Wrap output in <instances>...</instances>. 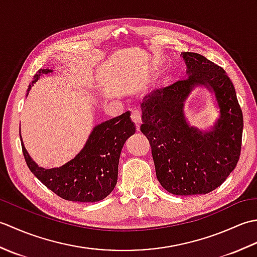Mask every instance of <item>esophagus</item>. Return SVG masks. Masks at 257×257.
I'll return each instance as SVG.
<instances>
[{"label": "esophagus", "instance_id": "esophagus-1", "mask_svg": "<svg viewBox=\"0 0 257 257\" xmlns=\"http://www.w3.org/2000/svg\"><path fill=\"white\" fill-rule=\"evenodd\" d=\"M132 120L135 122L136 127H137V130H139L140 122H141V114H140L139 110H137V109H134V110L132 111Z\"/></svg>", "mask_w": 257, "mask_h": 257}]
</instances>
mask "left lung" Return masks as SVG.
Wrapping results in <instances>:
<instances>
[{
    "label": "left lung",
    "instance_id": "left-lung-1",
    "mask_svg": "<svg viewBox=\"0 0 257 257\" xmlns=\"http://www.w3.org/2000/svg\"><path fill=\"white\" fill-rule=\"evenodd\" d=\"M188 78L154 89L141 102L140 130L151 146L158 181L174 195L205 194L225 181L241 154L243 113L225 70L183 52ZM198 86L215 94L220 116L210 130L190 126L184 103Z\"/></svg>",
    "mask_w": 257,
    "mask_h": 257
}]
</instances>
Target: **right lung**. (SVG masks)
Masks as SVG:
<instances>
[{
	"label": "right lung",
	"mask_w": 257,
	"mask_h": 257,
	"mask_svg": "<svg viewBox=\"0 0 257 257\" xmlns=\"http://www.w3.org/2000/svg\"><path fill=\"white\" fill-rule=\"evenodd\" d=\"M51 69H40L35 74L27 94L42 75ZM136 133V125L125 111L120 116L95 125L83 149L74 159L62 167H38L26 151L20 135L22 150L31 172L61 198L75 202H97L111 193L118 179V165L123 144ZM21 134V130H20Z\"/></svg>",
	"instance_id": "add662e5"
}]
</instances>
